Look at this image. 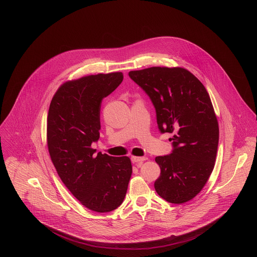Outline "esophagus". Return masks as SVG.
<instances>
[{
	"mask_svg": "<svg viewBox=\"0 0 257 257\" xmlns=\"http://www.w3.org/2000/svg\"><path fill=\"white\" fill-rule=\"evenodd\" d=\"M147 157H138V156H132V162L133 163H143L147 160Z\"/></svg>",
	"mask_w": 257,
	"mask_h": 257,
	"instance_id": "1",
	"label": "esophagus"
}]
</instances>
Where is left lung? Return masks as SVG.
<instances>
[{
    "instance_id": "1",
    "label": "left lung",
    "mask_w": 257,
    "mask_h": 257,
    "mask_svg": "<svg viewBox=\"0 0 257 257\" xmlns=\"http://www.w3.org/2000/svg\"><path fill=\"white\" fill-rule=\"evenodd\" d=\"M128 76L150 98L161 134H173V150L157 156V194L172 204L197 196L215 166L219 124L210 96L193 74L181 67H150Z\"/></svg>"
}]
</instances>
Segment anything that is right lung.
Listing matches in <instances>:
<instances>
[{"instance_id": "obj_1", "label": "right lung", "mask_w": 257, "mask_h": 257, "mask_svg": "<svg viewBox=\"0 0 257 257\" xmlns=\"http://www.w3.org/2000/svg\"><path fill=\"white\" fill-rule=\"evenodd\" d=\"M121 72L97 74L62 84L47 115V147L52 163L80 203L98 213L121 205L132 176L127 156L113 157L91 146L100 138L102 100L121 83Z\"/></svg>"}]
</instances>
